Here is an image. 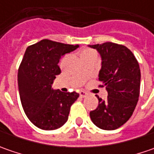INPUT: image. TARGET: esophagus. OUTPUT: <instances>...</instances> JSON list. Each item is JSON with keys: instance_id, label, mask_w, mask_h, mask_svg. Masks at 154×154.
<instances>
[{"instance_id": "esophagus-1", "label": "esophagus", "mask_w": 154, "mask_h": 154, "mask_svg": "<svg viewBox=\"0 0 154 154\" xmlns=\"http://www.w3.org/2000/svg\"><path fill=\"white\" fill-rule=\"evenodd\" d=\"M80 96L81 98H85V97L87 96V93L86 92H84V91H81V92H80Z\"/></svg>"}]
</instances>
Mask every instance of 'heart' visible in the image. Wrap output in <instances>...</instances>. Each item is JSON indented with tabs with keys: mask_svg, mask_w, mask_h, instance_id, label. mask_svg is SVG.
<instances>
[{
	"mask_svg": "<svg viewBox=\"0 0 154 154\" xmlns=\"http://www.w3.org/2000/svg\"><path fill=\"white\" fill-rule=\"evenodd\" d=\"M92 52H94V51H84L82 54H87V53H92Z\"/></svg>",
	"mask_w": 154,
	"mask_h": 154,
	"instance_id": "heart-1",
	"label": "heart"
}]
</instances>
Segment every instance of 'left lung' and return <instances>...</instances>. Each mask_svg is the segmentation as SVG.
Returning <instances> with one entry per match:
<instances>
[{
  "label": "left lung",
  "mask_w": 154,
  "mask_h": 154,
  "mask_svg": "<svg viewBox=\"0 0 154 154\" xmlns=\"http://www.w3.org/2000/svg\"><path fill=\"white\" fill-rule=\"evenodd\" d=\"M101 56L98 80L108 92L90 112L92 122L101 129L114 130L130 118L138 102L140 85L139 63L127 47L111 42L88 45Z\"/></svg>",
  "instance_id": "8db88e82"
}]
</instances>
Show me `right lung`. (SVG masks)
I'll return each instance as SVG.
<instances>
[{
  "mask_svg": "<svg viewBox=\"0 0 154 154\" xmlns=\"http://www.w3.org/2000/svg\"><path fill=\"white\" fill-rule=\"evenodd\" d=\"M79 48L44 39L29 46L18 71V86L24 111L36 127L45 130L61 128L68 121L77 92L54 90L56 75L61 74L58 63L62 56Z\"/></svg>",
  "mask_w": 154,
  "mask_h": 154,
  "instance_id": "right-lung-1",
  "label": "right lung"
}]
</instances>
